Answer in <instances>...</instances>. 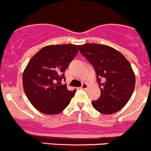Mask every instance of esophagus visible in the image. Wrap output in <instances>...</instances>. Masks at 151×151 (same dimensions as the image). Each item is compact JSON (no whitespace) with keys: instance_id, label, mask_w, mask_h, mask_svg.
<instances>
[{"instance_id":"obj_1","label":"esophagus","mask_w":151,"mask_h":151,"mask_svg":"<svg viewBox=\"0 0 151 151\" xmlns=\"http://www.w3.org/2000/svg\"><path fill=\"white\" fill-rule=\"evenodd\" d=\"M87 87H88V85H87V84H86V83H84V84H82V86L81 87V89H82V90H86Z\"/></svg>"}]
</instances>
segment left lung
<instances>
[{"label":"left lung","mask_w":151,"mask_h":151,"mask_svg":"<svg viewBox=\"0 0 151 151\" xmlns=\"http://www.w3.org/2000/svg\"><path fill=\"white\" fill-rule=\"evenodd\" d=\"M78 48L94 67L101 90L93 107L102 114L119 111L130 100L136 84L130 62L120 52L104 44H84Z\"/></svg>","instance_id":"left-lung-1"}]
</instances>
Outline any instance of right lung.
Segmentation results:
<instances>
[{"label": "right lung", "instance_id": "1", "mask_svg": "<svg viewBox=\"0 0 151 151\" xmlns=\"http://www.w3.org/2000/svg\"><path fill=\"white\" fill-rule=\"evenodd\" d=\"M78 52L75 44H57L43 47L32 57L23 73V87L27 99L41 113L47 115L62 112L76 90L70 91L64 72Z\"/></svg>", "mask_w": 151, "mask_h": 151}]
</instances>
